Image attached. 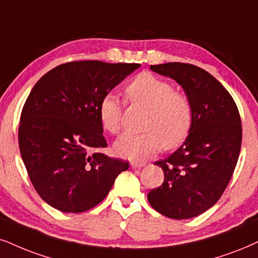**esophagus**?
Instances as JSON below:
<instances>
[{
  "label": "esophagus",
  "mask_w": 258,
  "mask_h": 258,
  "mask_svg": "<svg viewBox=\"0 0 258 258\" xmlns=\"http://www.w3.org/2000/svg\"><path fill=\"white\" fill-rule=\"evenodd\" d=\"M145 163H142V162H132L131 163V167L133 168V169H140V168H143V167H145Z\"/></svg>",
  "instance_id": "esophagus-1"
}]
</instances>
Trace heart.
I'll use <instances>...</instances> for the list:
<instances>
[{"label":"heart","mask_w":258,"mask_h":258,"mask_svg":"<svg viewBox=\"0 0 258 258\" xmlns=\"http://www.w3.org/2000/svg\"><path fill=\"white\" fill-rule=\"evenodd\" d=\"M133 103L148 108L142 133H126L115 143L122 157L143 161L159 149H174L184 142L193 125V106L182 91L174 89L168 81L144 73L137 76L126 89ZM100 119L107 131L118 135L123 126L122 103L118 96L107 94L99 107Z\"/></svg>","instance_id":"b5f03b06"}]
</instances>
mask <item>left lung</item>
Returning <instances> with one entry per match:
<instances>
[{"instance_id": "left-lung-1", "label": "left lung", "mask_w": 258, "mask_h": 258, "mask_svg": "<svg viewBox=\"0 0 258 258\" xmlns=\"http://www.w3.org/2000/svg\"><path fill=\"white\" fill-rule=\"evenodd\" d=\"M181 84L193 106V125L180 148L155 164L164 181L148 194L150 205L171 219H188L219 200L232 177L242 145L237 105L217 78L187 63L151 65Z\"/></svg>"}]
</instances>
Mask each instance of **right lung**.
Segmentation results:
<instances>
[{"label":"right lung","instance_id":"add662e5","mask_svg":"<svg viewBox=\"0 0 258 258\" xmlns=\"http://www.w3.org/2000/svg\"><path fill=\"white\" fill-rule=\"evenodd\" d=\"M140 64L76 60L60 64L35 83L19 125V148L29 180L52 207L81 213L100 204L128 162L106 148L101 100Z\"/></svg>","mask_w":258,"mask_h":258}]
</instances>
